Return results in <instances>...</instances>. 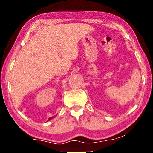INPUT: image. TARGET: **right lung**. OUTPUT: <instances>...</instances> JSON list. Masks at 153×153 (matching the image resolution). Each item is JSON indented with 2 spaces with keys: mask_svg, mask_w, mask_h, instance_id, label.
I'll return each mask as SVG.
<instances>
[{
  "mask_svg": "<svg viewBox=\"0 0 153 153\" xmlns=\"http://www.w3.org/2000/svg\"><path fill=\"white\" fill-rule=\"evenodd\" d=\"M54 117H55V116H53V117H50V118H49V120H51V119H53V118H54Z\"/></svg>",
  "mask_w": 153,
  "mask_h": 153,
  "instance_id": "1",
  "label": "right lung"
}]
</instances>
